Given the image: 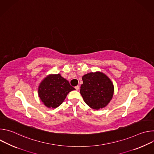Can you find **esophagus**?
I'll return each instance as SVG.
<instances>
[{
    "label": "esophagus",
    "mask_w": 154,
    "mask_h": 154,
    "mask_svg": "<svg viewBox=\"0 0 154 154\" xmlns=\"http://www.w3.org/2000/svg\"><path fill=\"white\" fill-rule=\"evenodd\" d=\"M75 88L76 91H78V90H79V86H76L75 87Z\"/></svg>",
    "instance_id": "esophagus-1"
}]
</instances>
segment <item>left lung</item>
<instances>
[{
  "instance_id": "left-lung-1",
  "label": "left lung",
  "mask_w": 154,
  "mask_h": 154,
  "mask_svg": "<svg viewBox=\"0 0 154 154\" xmlns=\"http://www.w3.org/2000/svg\"><path fill=\"white\" fill-rule=\"evenodd\" d=\"M80 93L85 102L94 109L108 105L113 98L114 85L104 73L96 71L85 74Z\"/></svg>"
}]
</instances>
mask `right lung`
<instances>
[{
  "mask_svg": "<svg viewBox=\"0 0 154 154\" xmlns=\"http://www.w3.org/2000/svg\"><path fill=\"white\" fill-rule=\"evenodd\" d=\"M75 90L60 74H49L39 83L38 93L46 106L55 108L64 102L69 92Z\"/></svg>",
  "mask_w": 154,
  "mask_h": 154,
  "instance_id": "obj_1",
  "label": "right lung"
}]
</instances>
